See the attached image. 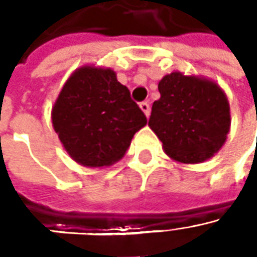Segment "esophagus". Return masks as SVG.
I'll use <instances>...</instances> for the list:
<instances>
[{"label": "esophagus", "instance_id": "34e87169", "mask_svg": "<svg viewBox=\"0 0 257 257\" xmlns=\"http://www.w3.org/2000/svg\"><path fill=\"white\" fill-rule=\"evenodd\" d=\"M140 108H142V111L146 114V117H149V115H150V104L147 103V101L140 103Z\"/></svg>", "mask_w": 257, "mask_h": 257}]
</instances>
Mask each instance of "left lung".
I'll list each match as a JSON object with an SVG mask.
<instances>
[{
    "mask_svg": "<svg viewBox=\"0 0 257 257\" xmlns=\"http://www.w3.org/2000/svg\"><path fill=\"white\" fill-rule=\"evenodd\" d=\"M159 91L149 125L169 157L202 163L222 149L230 130V107L219 85L176 71L160 80Z\"/></svg>",
    "mask_w": 257,
    "mask_h": 257,
    "instance_id": "obj_1",
    "label": "left lung"
}]
</instances>
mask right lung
Segmentation results:
<instances>
[{
  "instance_id": "obj_1",
  "label": "right lung",
  "mask_w": 257,
  "mask_h": 257,
  "mask_svg": "<svg viewBox=\"0 0 257 257\" xmlns=\"http://www.w3.org/2000/svg\"><path fill=\"white\" fill-rule=\"evenodd\" d=\"M53 125L65 152L85 167L115 163L147 124L140 107L111 68H77L53 107Z\"/></svg>"
}]
</instances>
